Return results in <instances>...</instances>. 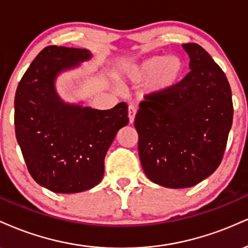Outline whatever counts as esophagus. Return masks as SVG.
<instances>
[{"mask_svg":"<svg viewBox=\"0 0 248 248\" xmlns=\"http://www.w3.org/2000/svg\"><path fill=\"white\" fill-rule=\"evenodd\" d=\"M137 113V108L135 106H129V121L130 123L135 122V117Z\"/></svg>","mask_w":248,"mask_h":248,"instance_id":"34e87169","label":"esophagus"}]
</instances>
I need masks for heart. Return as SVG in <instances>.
<instances>
[{
	"label": "heart",
	"mask_w": 248,
	"mask_h": 248,
	"mask_svg": "<svg viewBox=\"0 0 248 248\" xmlns=\"http://www.w3.org/2000/svg\"><path fill=\"white\" fill-rule=\"evenodd\" d=\"M183 68L185 66L182 60L175 55H154L132 67L130 77L138 82L148 81L154 78V89L159 93H165L179 82L182 77Z\"/></svg>",
	"instance_id": "obj_1"
}]
</instances>
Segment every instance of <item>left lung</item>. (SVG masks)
Masks as SVG:
<instances>
[{
    "mask_svg": "<svg viewBox=\"0 0 248 248\" xmlns=\"http://www.w3.org/2000/svg\"><path fill=\"white\" fill-rule=\"evenodd\" d=\"M190 72L165 93L145 95L135 118L142 170L167 188H189L222 162L233 121L225 73L199 44H183Z\"/></svg>",
    "mask_w": 248,
    "mask_h": 248,
    "instance_id": "8db88e82",
    "label": "left lung"
}]
</instances>
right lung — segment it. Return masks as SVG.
<instances>
[{"label":"right lung","mask_w":248,"mask_h":248,"mask_svg":"<svg viewBox=\"0 0 248 248\" xmlns=\"http://www.w3.org/2000/svg\"><path fill=\"white\" fill-rule=\"evenodd\" d=\"M90 57L88 49L46 46L16 90L15 132L26 167L38 185L54 193H80L98 185L108 150L129 123L125 102L96 110L58 96V74Z\"/></svg>","instance_id":"obj_1"}]
</instances>
